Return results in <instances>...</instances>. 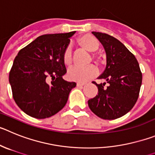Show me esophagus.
Returning a JSON list of instances; mask_svg holds the SVG:
<instances>
[{"mask_svg":"<svg viewBox=\"0 0 155 155\" xmlns=\"http://www.w3.org/2000/svg\"><path fill=\"white\" fill-rule=\"evenodd\" d=\"M84 84H85V83H77V84H76V85H77V86H79H79H84Z\"/></svg>","mask_w":155,"mask_h":155,"instance_id":"34e87169","label":"esophagus"}]
</instances>
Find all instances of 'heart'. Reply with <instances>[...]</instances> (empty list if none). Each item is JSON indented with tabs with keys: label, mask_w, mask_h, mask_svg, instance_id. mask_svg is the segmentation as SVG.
Instances as JSON below:
<instances>
[{
	"label": "heart",
	"mask_w": 155,
	"mask_h": 155,
	"mask_svg": "<svg viewBox=\"0 0 155 155\" xmlns=\"http://www.w3.org/2000/svg\"><path fill=\"white\" fill-rule=\"evenodd\" d=\"M78 42L82 48L90 52L97 51L100 45L98 40L90 35H84L81 36L78 39ZM63 62L65 65L68 66L72 64V51L69 46L64 51ZM97 73L98 70L94 65H89L86 67L75 66L68 71V76L71 80L76 81L79 83H84L97 76Z\"/></svg>",
	"instance_id": "obj_1"
}]
</instances>
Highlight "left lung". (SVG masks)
Here are the masks:
<instances>
[{
    "label": "left lung",
    "instance_id": "1",
    "mask_svg": "<svg viewBox=\"0 0 155 155\" xmlns=\"http://www.w3.org/2000/svg\"><path fill=\"white\" fill-rule=\"evenodd\" d=\"M92 34L103 45L107 65L99 76L106 83L97 84L98 95L88 100V105L99 117L114 120L127 114L136 104L142 83V73L134 55L124 45L105 33Z\"/></svg>",
    "mask_w": 155,
    "mask_h": 155
}]
</instances>
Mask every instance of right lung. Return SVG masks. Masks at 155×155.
I'll use <instances>...</instances> for the list:
<instances>
[{"mask_svg":"<svg viewBox=\"0 0 155 155\" xmlns=\"http://www.w3.org/2000/svg\"><path fill=\"white\" fill-rule=\"evenodd\" d=\"M76 31L38 37L19 51L9 73L16 104L30 117L45 119L55 115L67 103L75 82L62 79L66 73L64 51ZM52 78L50 84L48 79Z\"/></svg>","mask_w":155,"mask_h":155,"instance_id":"add662e5","label":"right lung"}]
</instances>
